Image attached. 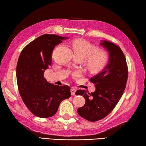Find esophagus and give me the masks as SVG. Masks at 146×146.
I'll return each mask as SVG.
<instances>
[{
	"label": "esophagus",
	"mask_w": 146,
	"mask_h": 146,
	"mask_svg": "<svg viewBox=\"0 0 146 146\" xmlns=\"http://www.w3.org/2000/svg\"><path fill=\"white\" fill-rule=\"evenodd\" d=\"M70 92H71V94L72 96H75V93L76 92V88L74 87H72L70 89Z\"/></svg>",
	"instance_id": "esophagus-1"
}]
</instances>
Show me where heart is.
I'll list each match as a JSON object with an SVG mask.
<instances>
[{"label": "heart", "mask_w": 146, "mask_h": 146, "mask_svg": "<svg viewBox=\"0 0 146 146\" xmlns=\"http://www.w3.org/2000/svg\"><path fill=\"white\" fill-rule=\"evenodd\" d=\"M72 48L75 55L85 59L86 67L92 73L99 72L108 63V55L106 51L102 48H95L87 41L75 40L72 43Z\"/></svg>", "instance_id": "b5f03b06"}]
</instances>
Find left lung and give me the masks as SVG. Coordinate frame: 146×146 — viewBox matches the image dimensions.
Returning a JSON list of instances; mask_svg holds the SVG:
<instances>
[{
    "mask_svg": "<svg viewBox=\"0 0 146 146\" xmlns=\"http://www.w3.org/2000/svg\"><path fill=\"white\" fill-rule=\"evenodd\" d=\"M101 45L108 50V63L103 70L90 79L95 84L96 91L78 90L76 95L85 99L83 106L78 109L80 115L88 121L103 119L113 110L121 98L126 86L128 71L126 58L119 46L106 40Z\"/></svg>",
    "mask_w": 146,
    "mask_h": 146,
    "instance_id": "left-lung-1",
    "label": "left lung"
}]
</instances>
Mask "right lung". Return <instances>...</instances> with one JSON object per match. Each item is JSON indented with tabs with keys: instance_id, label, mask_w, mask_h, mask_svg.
I'll return each instance as SVG.
<instances>
[{
	"instance_id": "right-lung-1",
	"label": "right lung",
	"mask_w": 146,
	"mask_h": 146,
	"mask_svg": "<svg viewBox=\"0 0 146 146\" xmlns=\"http://www.w3.org/2000/svg\"><path fill=\"white\" fill-rule=\"evenodd\" d=\"M66 38L45 34L23 48L17 65V81L20 95L25 106L40 118L53 116L61 102L71 96L70 86L47 82L44 72L51 65L55 46Z\"/></svg>"
}]
</instances>
